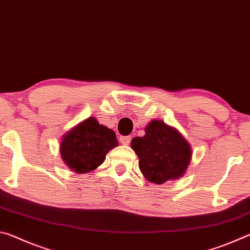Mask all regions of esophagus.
I'll list each match as a JSON object with an SVG mask.
<instances>
[{"instance_id":"1","label":"esophagus","mask_w":250,"mask_h":250,"mask_svg":"<svg viewBox=\"0 0 250 250\" xmlns=\"http://www.w3.org/2000/svg\"><path fill=\"white\" fill-rule=\"evenodd\" d=\"M130 141H131V137H129V135H122V137H120V142L124 146H128Z\"/></svg>"}]
</instances>
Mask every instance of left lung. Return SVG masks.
Segmentation results:
<instances>
[{
    "instance_id": "1",
    "label": "left lung",
    "mask_w": 250,
    "mask_h": 250,
    "mask_svg": "<svg viewBox=\"0 0 250 250\" xmlns=\"http://www.w3.org/2000/svg\"><path fill=\"white\" fill-rule=\"evenodd\" d=\"M143 137H135L131 147L139 158V167L147 181L163 184L183 176L192 159V149L179 131L160 120L146 126Z\"/></svg>"
}]
</instances>
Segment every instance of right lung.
<instances>
[{"mask_svg": "<svg viewBox=\"0 0 250 250\" xmlns=\"http://www.w3.org/2000/svg\"><path fill=\"white\" fill-rule=\"evenodd\" d=\"M117 146L115 131L99 125L94 117H90L62 137L59 149L66 166L83 174L103 164L105 154Z\"/></svg>", "mask_w": 250, "mask_h": 250, "instance_id": "1", "label": "right lung"}]
</instances>
